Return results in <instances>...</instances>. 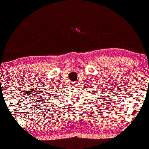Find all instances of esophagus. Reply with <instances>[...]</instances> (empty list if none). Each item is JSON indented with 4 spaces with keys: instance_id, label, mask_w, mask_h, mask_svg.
Returning a JSON list of instances; mask_svg holds the SVG:
<instances>
[{
    "instance_id": "1",
    "label": "esophagus",
    "mask_w": 149,
    "mask_h": 149,
    "mask_svg": "<svg viewBox=\"0 0 149 149\" xmlns=\"http://www.w3.org/2000/svg\"><path fill=\"white\" fill-rule=\"evenodd\" d=\"M77 85V82H73V85Z\"/></svg>"
}]
</instances>
